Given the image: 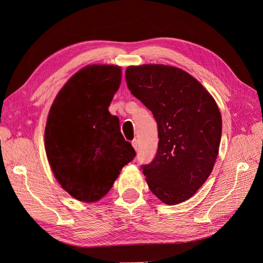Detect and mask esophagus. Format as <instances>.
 <instances>
[{
    "instance_id": "esophagus-1",
    "label": "esophagus",
    "mask_w": 263,
    "mask_h": 263,
    "mask_svg": "<svg viewBox=\"0 0 263 263\" xmlns=\"http://www.w3.org/2000/svg\"><path fill=\"white\" fill-rule=\"evenodd\" d=\"M132 145H133V147H134V149L136 150V151H138V148H139V144H138V140L137 139H135V140H133V142H132Z\"/></svg>"
}]
</instances>
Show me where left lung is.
I'll return each mask as SVG.
<instances>
[{
  "instance_id": "left-lung-1",
  "label": "left lung",
  "mask_w": 263,
  "mask_h": 263,
  "mask_svg": "<svg viewBox=\"0 0 263 263\" xmlns=\"http://www.w3.org/2000/svg\"><path fill=\"white\" fill-rule=\"evenodd\" d=\"M130 93L158 124V150L142 165L147 184L159 200L177 205L192 197L209 179L218 155L221 115L210 92L194 77L165 65L126 69Z\"/></svg>"
}]
</instances>
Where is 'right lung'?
Instances as JSON below:
<instances>
[{
    "label": "right lung",
    "mask_w": 263,
    "mask_h": 263,
    "mask_svg": "<svg viewBox=\"0 0 263 263\" xmlns=\"http://www.w3.org/2000/svg\"><path fill=\"white\" fill-rule=\"evenodd\" d=\"M121 81V67L89 65L69 79L50 107L47 159L61 187L78 201H100L136 156L118 117L108 112Z\"/></svg>",
    "instance_id": "right-lung-1"
}]
</instances>
